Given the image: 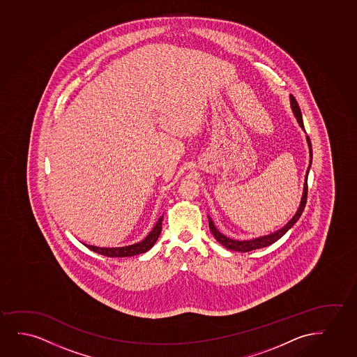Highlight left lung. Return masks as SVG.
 I'll return each mask as SVG.
<instances>
[{
  "instance_id": "8db88e82",
  "label": "left lung",
  "mask_w": 357,
  "mask_h": 357,
  "mask_svg": "<svg viewBox=\"0 0 357 357\" xmlns=\"http://www.w3.org/2000/svg\"><path fill=\"white\" fill-rule=\"evenodd\" d=\"M289 99H291V107H292L293 114L296 116V121H298L299 126L304 130V123H303V117H301V107L298 105L296 98L293 97L292 94L289 96ZM306 140H307L309 149H310V165H309V168H307V171H306L305 183H304V190H303L301 204H299V208L296 211V213L294 214V217H293L284 227L278 230V231L273 232V234H270V235H265V236L252 238V240H248V241H237V240H232V238H229V237L225 236V235H222V232L219 231L217 227H215V225H214L211 217H208L209 229H211V231H212L213 236L215 237V240H217L219 243H222L227 250H236V252H250V250H259V248H263V247H268V245H273V242L280 240V238L298 222V219L301 218L303 211L305 208L306 199H307V174H309V171H310L311 161H312V150H311L310 139L306 137Z\"/></svg>"
}]
</instances>
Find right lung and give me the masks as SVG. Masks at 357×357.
I'll use <instances>...</instances> for the list:
<instances>
[{
    "instance_id": "obj_1",
    "label": "right lung",
    "mask_w": 357,
    "mask_h": 357,
    "mask_svg": "<svg viewBox=\"0 0 357 357\" xmlns=\"http://www.w3.org/2000/svg\"><path fill=\"white\" fill-rule=\"evenodd\" d=\"M162 217L158 219V222L155 224L153 230L149 232L148 236L144 238L143 241L135 243V245H125V247H112V248H107V247H96V245H84L89 250L96 252L98 255H105V257H119V258H123V257H133V255H142L148 252L155 242L158 241V236L161 234V229H162Z\"/></svg>"
}]
</instances>
